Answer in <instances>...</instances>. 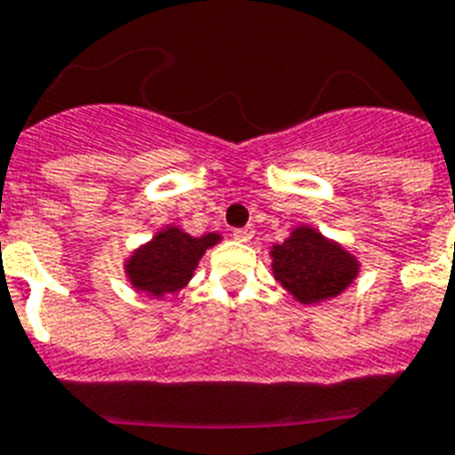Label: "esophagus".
Wrapping results in <instances>:
<instances>
[{
    "label": "esophagus",
    "mask_w": 455,
    "mask_h": 455,
    "mask_svg": "<svg viewBox=\"0 0 455 455\" xmlns=\"http://www.w3.org/2000/svg\"><path fill=\"white\" fill-rule=\"evenodd\" d=\"M254 235V228L252 227H245V228H235L234 231V240H238V243H250Z\"/></svg>",
    "instance_id": "esophagus-1"
}]
</instances>
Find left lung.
<instances>
[{"label":"left lung","instance_id":"8db88e82","mask_svg":"<svg viewBox=\"0 0 455 455\" xmlns=\"http://www.w3.org/2000/svg\"><path fill=\"white\" fill-rule=\"evenodd\" d=\"M273 278L294 301L320 306L348 290L360 275V257L311 224H297L268 250Z\"/></svg>","mask_w":455,"mask_h":455}]
</instances>
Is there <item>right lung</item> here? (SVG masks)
<instances>
[{"instance_id":"add662e5","label":"right lung","mask_w":455,"mask_h":455,"mask_svg":"<svg viewBox=\"0 0 455 455\" xmlns=\"http://www.w3.org/2000/svg\"><path fill=\"white\" fill-rule=\"evenodd\" d=\"M224 235H191L177 224H165L149 240H144L124 259V275L128 285L140 294L165 299L189 285L198 261Z\"/></svg>"}]
</instances>
